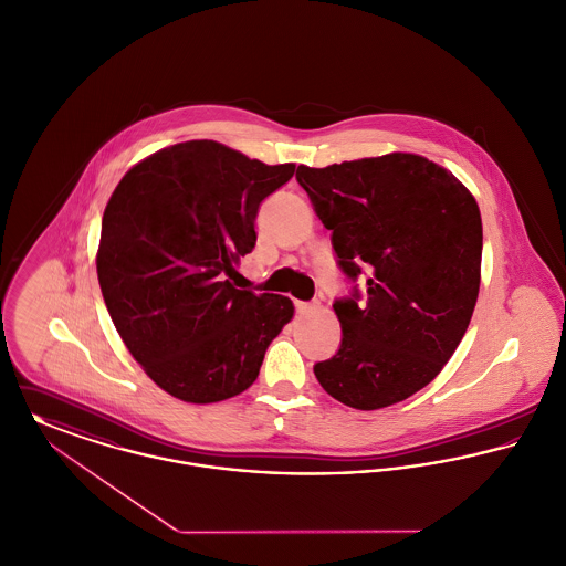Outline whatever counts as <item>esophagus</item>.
Returning <instances> with one entry per match:
<instances>
[{"instance_id":"esophagus-1","label":"esophagus","mask_w":566,"mask_h":566,"mask_svg":"<svg viewBox=\"0 0 566 566\" xmlns=\"http://www.w3.org/2000/svg\"><path fill=\"white\" fill-rule=\"evenodd\" d=\"M318 303H305V301H295V310L300 312V314H314V312H318Z\"/></svg>"}]
</instances>
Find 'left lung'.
Returning a JSON list of instances; mask_svg holds the SVG:
<instances>
[{"instance_id":"1","label":"left lung","mask_w":566,"mask_h":566,"mask_svg":"<svg viewBox=\"0 0 566 566\" xmlns=\"http://www.w3.org/2000/svg\"><path fill=\"white\" fill-rule=\"evenodd\" d=\"M297 181L332 231L337 265L355 284L335 300L342 344L314 366L332 398L376 410L410 398L440 374L470 325L481 284L483 227L474 197L423 156L387 154Z\"/></svg>"}]
</instances>
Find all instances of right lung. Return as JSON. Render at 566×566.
<instances>
[{
	"label": "right lung",
	"instance_id": "right-lung-1",
	"mask_svg": "<svg viewBox=\"0 0 566 566\" xmlns=\"http://www.w3.org/2000/svg\"><path fill=\"white\" fill-rule=\"evenodd\" d=\"M293 172L188 140L138 163L111 195L96 256L102 297L130 355L172 398L239 396L293 318L289 297L227 280L256 243L261 202Z\"/></svg>",
	"mask_w": 566,
	"mask_h": 566
}]
</instances>
